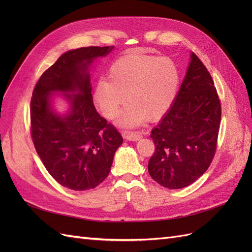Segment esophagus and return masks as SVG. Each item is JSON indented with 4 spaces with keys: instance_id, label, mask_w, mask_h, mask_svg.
<instances>
[{
    "instance_id": "34e87169",
    "label": "esophagus",
    "mask_w": 252,
    "mask_h": 252,
    "mask_svg": "<svg viewBox=\"0 0 252 252\" xmlns=\"http://www.w3.org/2000/svg\"><path fill=\"white\" fill-rule=\"evenodd\" d=\"M123 135L124 138L128 141H138L142 138V135L139 132H132V131H124Z\"/></svg>"
}]
</instances>
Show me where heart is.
Listing matches in <instances>:
<instances>
[{
  "label": "heart",
  "mask_w": 252,
  "mask_h": 252,
  "mask_svg": "<svg viewBox=\"0 0 252 252\" xmlns=\"http://www.w3.org/2000/svg\"><path fill=\"white\" fill-rule=\"evenodd\" d=\"M107 81L98 82L93 94L95 107L112 120L126 101L119 124L133 127L145 119L157 120L170 107L177 94L180 75L169 58H158L131 52L114 61L109 67Z\"/></svg>",
  "instance_id": "heart-1"
}]
</instances>
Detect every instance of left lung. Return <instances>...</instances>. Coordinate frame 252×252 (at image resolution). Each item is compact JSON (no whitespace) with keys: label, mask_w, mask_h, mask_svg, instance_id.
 Returning a JSON list of instances; mask_svg holds the SVG:
<instances>
[{"label":"left lung","mask_w":252,"mask_h":252,"mask_svg":"<svg viewBox=\"0 0 252 252\" xmlns=\"http://www.w3.org/2000/svg\"><path fill=\"white\" fill-rule=\"evenodd\" d=\"M190 59L172 106L150 134L156 151L148 172L169 189L192 184L208 169L217 150L220 98L207 68L193 52Z\"/></svg>","instance_id":"1"}]
</instances>
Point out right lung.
Listing matches in <instances>:
<instances>
[{
	"label": "right lung",
	"mask_w": 252,
	"mask_h": 252,
	"mask_svg": "<svg viewBox=\"0 0 252 252\" xmlns=\"http://www.w3.org/2000/svg\"><path fill=\"white\" fill-rule=\"evenodd\" d=\"M113 49L69 50L44 71L30 102V133L45 168L59 184L77 191L95 188L109 174L123 138L95 110L88 67ZM64 92L71 104L66 115L51 108L52 94ZM72 93V95H69Z\"/></svg>",
	"instance_id": "right-lung-1"
}]
</instances>
